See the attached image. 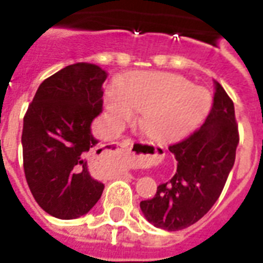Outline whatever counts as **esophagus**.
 Segmentation results:
<instances>
[{"label":"esophagus","mask_w":263,"mask_h":263,"mask_svg":"<svg viewBox=\"0 0 263 263\" xmlns=\"http://www.w3.org/2000/svg\"><path fill=\"white\" fill-rule=\"evenodd\" d=\"M119 146L121 148H123L124 152H125V154H131V150H132V146H134V140L131 139V138H125V139H123L121 142L119 143ZM148 156V154H147Z\"/></svg>","instance_id":"34e87169"}]
</instances>
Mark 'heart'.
I'll list each match as a JSON object with an SVG mask.
<instances>
[{
  "label": "heart",
  "instance_id": "b5f03b06",
  "mask_svg": "<svg viewBox=\"0 0 263 263\" xmlns=\"http://www.w3.org/2000/svg\"><path fill=\"white\" fill-rule=\"evenodd\" d=\"M106 111L113 127L142 111L140 128L153 140H173L194 129L209 115L212 94L172 73L144 72L129 76L107 91Z\"/></svg>",
  "mask_w": 263,
  "mask_h": 263
}]
</instances>
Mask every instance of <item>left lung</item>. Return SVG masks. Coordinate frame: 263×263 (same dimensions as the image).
<instances>
[{"instance_id": "8db88e82", "label": "left lung", "mask_w": 263, "mask_h": 263, "mask_svg": "<svg viewBox=\"0 0 263 263\" xmlns=\"http://www.w3.org/2000/svg\"><path fill=\"white\" fill-rule=\"evenodd\" d=\"M203 125L181 142L169 146L177 169L172 179L157 187L140 209L148 222L165 231L195 224L217 202L235 164L239 143L235 106L218 82Z\"/></svg>"}]
</instances>
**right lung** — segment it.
I'll return each mask as SVG.
<instances>
[{
	"instance_id": "obj_1",
	"label": "right lung",
	"mask_w": 263,
	"mask_h": 263,
	"mask_svg": "<svg viewBox=\"0 0 263 263\" xmlns=\"http://www.w3.org/2000/svg\"><path fill=\"white\" fill-rule=\"evenodd\" d=\"M106 78L95 64L68 65L43 80L24 116L27 184L36 203L55 218L83 216L102 195L105 185L90 175L87 158L98 143L91 123L102 113Z\"/></svg>"
}]
</instances>
